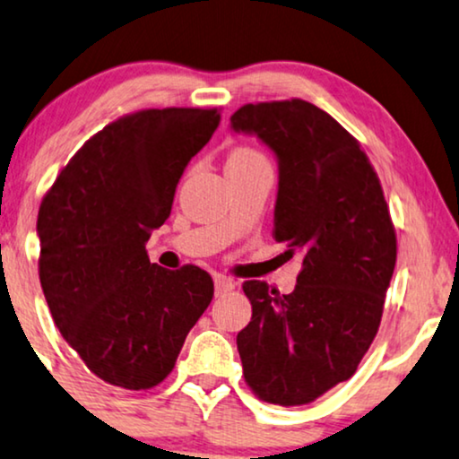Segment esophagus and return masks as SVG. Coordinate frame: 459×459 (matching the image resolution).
<instances>
[{
    "label": "esophagus",
    "mask_w": 459,
    "mask_h": 459,
    "mask_svg": "<svg viewBox=\"0 0 459 459\" xmlns=\"http://www.w3.org/2000/svg\"><path fill=\"white\" fill-rule=\"evenodd\" d=\"M233 287H235L233 281L224 277V274H216V277H213V291H216V296H226Z\"/></svg>",
    "instance_id": "1"
}]
</instances>
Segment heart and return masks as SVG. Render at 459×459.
Returning <instances> with one entry per match:
<instances>
[{
  "instance_id": "heart-1",
  "label": "heart",
  "mask_w": 459,
  "mask_h": 459,
  "mask_svg": "<svg viewBox=\"0 0 459 459\" xmlns=\"http://www.w3.org/2000/svg\"><path fill=\"white\" fill-rule=\"evenodd\" d=\"M258 159H264V157L252 149H237L233 151V155L229 157V161H258Z\"/></svg>"
}]
</instances>
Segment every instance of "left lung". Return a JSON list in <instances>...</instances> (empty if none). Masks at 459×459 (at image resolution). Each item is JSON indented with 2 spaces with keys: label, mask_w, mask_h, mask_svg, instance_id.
<instances>
[{
  "label": "left lung",
  "mask_w": 459,
  "mask_h": 459,
  "mask_svg": "<svg viewBox=\"0 0 459 459\" xmlns=\"http://www.w3.org/2000/svg\"><path fill=\"white\" fill-rule=\"evenodd\" d=\"M230 130L273 151V235L302 255L291 293L243 283L252 321L237 351L262 401L304 405L348 380L376 338L396 262L390 212L361 146L319 107L298 98L246 105Z\"/></svg>",
  "instance_id": "1"
}]
</instances>
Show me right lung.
I'll use <instances>...</instances> for the list:
<instances>
[{"label": "right lung", "mask_w": 459, "mask_h": 459, "mask_svg": "<svg viewBox=\"0 0 459 459\" xmlns=\"http://www.w3.org/2000/svg\"><path fill=\"white\" fill-rule=\"evenodd\" d=\"M218 124L213 108L126 115L77 151L41 201L48 308L66 344L113 386L144 390L166 380L212 302L210 274L151 264L146 241Z\"/></svg>", "instance_id": "add662e5"}]
</instances>
